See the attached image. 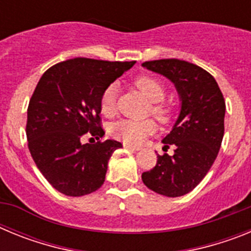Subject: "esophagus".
Here are the masks:
<instances>
[{"mask_svg":"<svg viewBox=\"0 0 251 251\" xmlns=\"http://www.w3.org/2000/svg\"><path fill=\"white\" fill-rule=\"evenodd\" d=\"M124 148H128V150H130V151H139V150H141V147H137V146H132V145H129V143H124Z\"/></svg>","mask_w":251,"mask_h":251,"instance_id":"34e87169","label":"esophagus"}]
</instances>
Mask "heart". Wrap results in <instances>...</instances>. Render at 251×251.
I'll return each instance as SVG.
<instances>
[{"label":"heart","instance_id":"obj_1","mask_svg":"<svg viewBox=\"0 0 251 251\" xmlns=\"http://www.w3.org/2000/svg\"><path fill=\"white\" fill-rule=\"evenodd\" d=\"M134 84L145 95L146 98L152 103H157L152 106L153 114L158 118L165 119L167 110L165 106L158 104L163 100L166 94L165 86L157 77L152 75H142L134 80ZM118 94V85L115 83L110 84L103 90L100 95V110L103 114L110 115L115 110ZM156 130V126L152 121H134V119H121L112 124L110 133L117 139L129 143V145H141L148 136L153 134Z\"/></svg>","mask_w":251,"mask_h":251}]
</instances>
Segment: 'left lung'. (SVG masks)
Returning <instances> with one entry per match:
<instances>
[{
    "instance_id": "obj_1",
    "label": "left lung",
    "mask_w": 251,
    "mask_h": 251,
    "mask_svg": "<svg viewBox=\"0 0 251 251\" xmlns=\"http://www.w3.org/2000/svg\"><path fill=\"white\" fill-rule=\"evenodd\" d=\"M143 68L163 75L178 93L179 113L174 127L162 139L175 154H157V165L142 174L150 190L167 197L191 192L211 168L224 137L225 100L211 74L178 59L146 61Z\"/></svg>"
}]
</instances>
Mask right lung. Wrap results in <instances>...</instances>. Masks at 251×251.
I'll return each mask as SVG.
<instances>
[{"mask_svg":"<svg viewBox=\"0 0 251 251\" xmlns=\"http://www.w3.org/2000/svg\"><path fill=\"white\" fill-rule=\"evenodd\" d=\"M136 61H104L75 57L51 66L31 97L26 136L37 168L55 190L66 196H84L104 183L108 162L121 142L106 139L81 143L100 127V95L106 86Z\"/></svg>","mask_w":251,"mask_h":251,"instance_id":"obj_1","label":"right lung"}]
</instances>
